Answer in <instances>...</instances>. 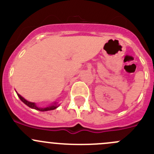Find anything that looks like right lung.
I'll use <instances>...</instances> for the list:
<instances>
[{
	"label": "right lung",
	"instance_id": "1",
	"mask_svg": "<svg viewBox=\"0 0 154 154\" xmlns=\"http://www.w3.org/2000/svg\"><path fill=\"white\" fill-rule=\"evenodd\" d=\"M17 93V91H16ZM17 94H18V97H19L20 100H21V101L23 102V103H24V104L27 105V106H29V108L31 109H36V110H38V111H41V112H45V111H50V110H54L55 109H57V107H58L60 105H58L57 103V102H55V103H51L50 106H46V107H38L37 106L36 104H35V103H32V102H29L28 100H27L26 99H24V97H22V96L20 95L18 93H17Z\"/></svg>",
	"mask_w": 154,
	"mask_h": 154
}]
</instances>
